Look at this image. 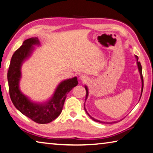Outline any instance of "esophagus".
Returning <instances> with one entry per match:
<instances>
[{"label":"esophagus","instance_id":"esophagus-1","mask_svg":"<svg viewBox=\"0 0 153 153\" xmlns=\"http://www.w3.org/2000/svg\"><path fill=\"white\" fill-rule=\"evenodd\" d=\"M80 79H81L82 82H86L88 80V77L86 76V75L82 74L81 76H80Z\"/></svg>","mask_w":153,"mask_h":153}]
</instances>
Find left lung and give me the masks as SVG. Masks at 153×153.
<instances>
[{"label": "left lung", "mask_w": 153, "mask_h": 153, "mask_svg": "<svg viewBox=\"0 0 153 153\" xmlns=\"http://www.w3.org/2000/svg\"><path fill=\"white\" fill-rule=\"evenodd\" d=\"M135 57H136V61H137V65H138V71H139V72H140V78H141V81H142V89H141V95H140V97H141V96H142V93H143V86H144V81H143V72H142V66H141V64H140V62H139L138 60V57L137 56H135ZM85 89H86V97H85V101H86V100L87 99V97H88V95H89V91H88V88H87V86H85ZM85 111H86V113L87 114V115L88 116H89L93 120H94L95 122H100V123H103V122H102L101 121H100V120H96V119H95V118H93V117H91L90 116V115L88 114V112L87 111V110H86V108H85ZM105 123V122H104Z\"/></svg>", "instance_id": "left-lung-1"}]
</instances>
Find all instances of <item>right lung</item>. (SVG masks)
<instances>
[{
	"mask_svg": "<svg viewBox=\"0 0 153 153\" xmlns=\"http://www.w3.org/2000/svg\"><path fill=\"white\" fill-rule=\"evenodd\" d=\"M33 45H40L38 38L25 40L23 45L13 53L7 73L10 97L13 105L21 114L38 124H48L58 117L62 110L66 95L78 85L76 76L62 81L53 95L45 103H35L23 94L19 89L21 65L31 56Z\"/></svg>",
	"mask_w": 153,
	"mask_h": 153,
	"instance_id": "obj_1",
	"label": "right lung"
}]
</instances>
